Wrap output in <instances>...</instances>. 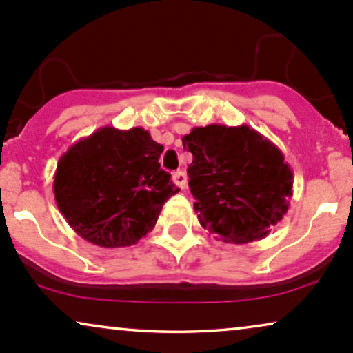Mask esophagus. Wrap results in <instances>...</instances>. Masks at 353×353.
<instances>
[{"label":"esophagus","mask_w":353,"mask_h":353,"mask_svg":"<svg viewBox=\"0 0 353 353\" xmlns=\"http://www.w3.org/2000/svg\"><path fill=\"white\" fill-rule=\"evenodd\" d=\"M172 178H173V183H175L178 188H180V190L185 188V186H186V175H185L183 170H176V172L172 175Z\"/></svg>","instance_id":"esophagus-1"}]
</instances>
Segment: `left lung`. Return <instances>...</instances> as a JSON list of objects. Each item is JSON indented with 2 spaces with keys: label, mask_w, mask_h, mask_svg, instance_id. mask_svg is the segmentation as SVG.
<instances>
[{
  "label": "left lung",
  "mask_w": 353,
  "mask_h": 353,
  "mask_svg": "<svg viewBox=\"0 0 353 353\" xmlns=\"http://www.w3.org/2000/svg\"><path fill=\"white\" fill-rule=\"evenodd\" d=\"M181 142L193 155L188 186L200 225L223 243L266 238L291 205L284 153L250 125L194 127Z\"/></svg>",
  "instance_id": "1"
}]
</instances>
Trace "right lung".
Segmentation results:
<instances>
[{"instance_id": "right-lung-1", "label": "right lung", "mask_w": 353, "mask_h": 353, "mask_svg": "<svg viewBox=\"0 0 353 353\" xmlns=\"http://www.w3.org/2000/svg\"><path fill=\"white\" fill-rule=\"evenodd\" d=\"M163 145L148 130L101 127L57 161L56 205L69 226L101 248L137 244L153 230L161 206L180 192L160 168Z\"/></svg>"}]
</instances>
